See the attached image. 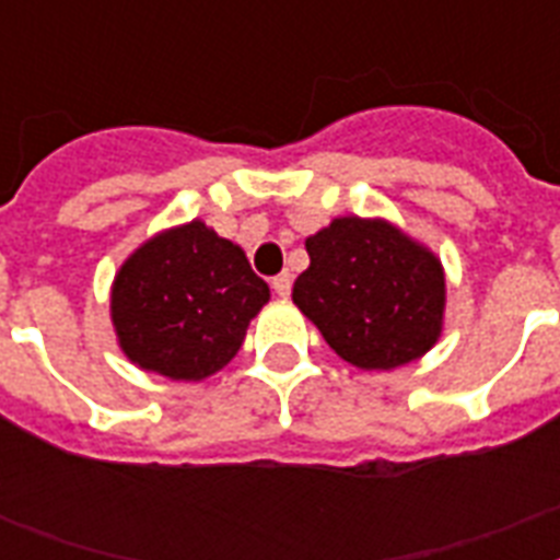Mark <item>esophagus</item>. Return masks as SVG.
<instances>
[{
	"mask_svg": "<svg viewBox=\"0 0 560 560\" xmlns=\"http://www.w3.org/2000/svg\"><path fill=\"white\" fill-rule=\"evenodd\" d=\"M290 288H293V276H290V272H279V276L272 279V290H276L279 296H290Z\"/></svg>",
	"mask_w": 560,
	"mask_h": 560,
	"instance_id": "obj_1",
	"label": "esophagus"
}]
</instances>
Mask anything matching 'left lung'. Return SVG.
<instances>
[{"label": "left lung", "instance_id": "left-lung-1", "mask_svg": "<svg viewBox=\"0 0 560 560\" xmlns=\"http://www.w3.org/2000/svg\"><path fill=\"white\" fill-rule=\"evenodd\" d=\"M305 246L311 267L293 302L351 366H404L439 340L444 272L424 246L363 218H337Z\"/></svg>", "mask_w": 560, "mask_h": 560}]
</instances>
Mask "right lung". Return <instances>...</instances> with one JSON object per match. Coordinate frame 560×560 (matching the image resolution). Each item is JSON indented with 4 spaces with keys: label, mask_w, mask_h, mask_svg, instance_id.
Here are the masks:
<instances>
[{
    "label": "right lung",
    "mask_w": 560,
    "mask_h": 560,
    "mask_svg": "<svg viewBox=\"0 0 560 560\" xmlns=\"http://www.w3.org/2000/svg\"><path fill=\"white\" fill-rule=\"evenodd\" d=\"M270 299L241 246L200 220L139 246L113 284V325L136 366L202 381L235 358Z\"/></svg>",
    "instance_id": "right-lung-1"
}]
</instances>
